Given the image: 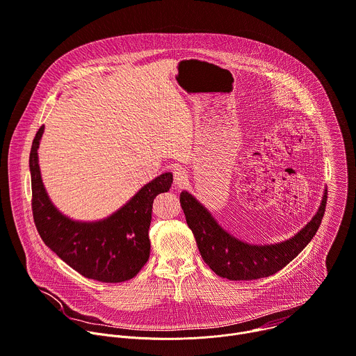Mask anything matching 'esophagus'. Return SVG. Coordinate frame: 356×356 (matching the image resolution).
Wrapping results in <instances>:
<instances>
[{
  "label": "esophagus",
  "mask_w": 356,
  "mask_h": 356,
  "mask_svg": "<svg viewBox=\"0 0 356 356\" xmlns=\"http://www.w3.org/2000/svg\"><path fill=\"white\" fill-rule=\"evenodd\" d=\"M172 174H174V185L177 188H182V186L186 185V182H188V172H186V170L184 167H181V165L175 167Z\"/></svg>",
  "instance_id": "1"
}]
</instances>
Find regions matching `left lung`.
Here are the masks:
<instances>
[{"instance_id": "8db88e82", "label": "left lung", "mask_w": 356, "mask_h": 356, "mask_svg": "<svg viewBox=\"0 0 356 356\" xmlns=\"http://www.w3.org/2000/svg\"><path fill=\"white\" fill-rule=\"evenodd\" d=\"M185 219L206 265L230 280H252L270 276L296 258L317 233L327 204V192L312 222L288 241L251 245L226 233L210 213L188 192L179 195Z\"/></svg>"}]
</instances>
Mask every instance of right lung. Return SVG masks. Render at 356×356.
<instances>
[{"label":"right lung","mask_w":356,"mask_h":356,"mask_svg":"<svg viewBox=\"0 0 356 356\" xmlns=\"http://www.w3.org/2000/svg\"><path fill=\"white\" fill-rule=\"evenodd\" d=\"M44 126L32 143L29 167L32 213L43 243L65 264L88 279L118 283L131 279L150 258L149 229L154 197L167 192L172 174L165 172L141 188L120 210L98 223H79L63 216L43 188L38 147Z\"/></svg>","instance_id":"add662e5"}]
</instances>
